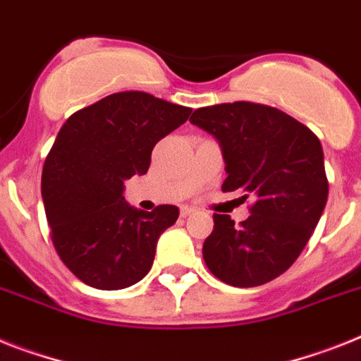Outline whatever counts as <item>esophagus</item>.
Masks as SVG:
<instances>
[{"label":"esophagus","instance_id":"obj_1","mask_svg":"<svg viewBox=\"0 0 361 361\" xmlns=\"http://www.w3.org/2000/svg\"><path fill=\"white\" fill-rule=\"evenodd\" d=\"M192 213H195V209H192V207H187V205H185V207H181V216H183V218L190 216Z\"/></svg>","mask_w":361,"mask_h":361}]
</instances>
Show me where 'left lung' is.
Masks as SVG:
<instances>
[{
  "label": "left lung",
  "mask_w": 361,
  "mask_h": 361,
  "mask_svg": "<svg viewBox=\"0 0 361 361\" xmlns=\"http://www.w3.org/2000/svg\"><path fill=\"white\" fill-rule=\"evenodd\" d=\"M190 123L222 148L224 192L238 190L244 200H255L240 226L229 214H214L213 233L204 242L205 264L237 288L274 281L301 255L326 205L319 139L288 114L255 102L198 108Z\"/></svg>",
  "instance_id": "8db88e82"
}]
</instances>
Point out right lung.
<instances>
[{
  "mask_svg": "<svg viewBox=\"0 0 361 361\" xmlns=\"http://www.w3.org/2000/svg\"><path fill=\"white\" fill-rule=\"evenodd\" d=\"M190 108L145 92H121L75 111L42 172V198L54 250L87 286L121 290L150 271L157 240L180 216L124 200V181L147 174L152 148L185 123Z\"/></svg>",
  "mask_w": 361,
  "mask_h": 361,
  "instance_id": "1",
  "label": "right lung"
}]
</instances>
